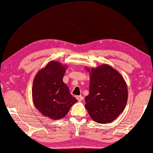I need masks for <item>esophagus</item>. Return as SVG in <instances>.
I'll use <instances>...</instances> for the list:
<instances>
[{"instance_id": "esophagus-1", "label": "esophagus", "mask_w": 153, "mask_h": 153, "mask_svg": "<svg viewBox=\"0 0 153 153\" xmlns=\"http://www.w3.org/2000/svg\"><path fill=\"white\" fill-rule=\"evenodd\" d=\"M76 99L78 100L79 101H82V99H83V97H82V95H79V96H76Z\"/></svg>"}]
</instances>
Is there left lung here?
<instances>
[{
    "mask_svg": "<svg viewBox=\"0 0 153 153\" xmlns=\"http://www.w3.org/2000/svg\"><path fill=\"white\" fill-rule=\"evenodd\" d=\"M86 70L90 73V87L88 95L85 97V108L95 122H112L123 112L127 102L125 79L108 65Z\"/></svg>",
    "mask_w": 153,
    "mask_h": 153,
    "instance_id": "left-lung-1",
    "label": "left lung"
}]
</instances>
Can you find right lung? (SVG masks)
Segmentation results:
<instances>
[{"mask_svg": "<svg viewBox=\"0 0 153 153\" xmlns=\"http://www.w3.org/2000/svg\"><path fill=\"white\" fill-rule=\"evenodd\" d=\"M66 67L51 61L34 79L32 94L34 105L42 114L53 120L63 118L77 100L62 82Z\"/></svg>", "mask_w": 153, "mask_h": 153, "instance_id": "right-lung-1", "label": "right lung"}]
</instances>
